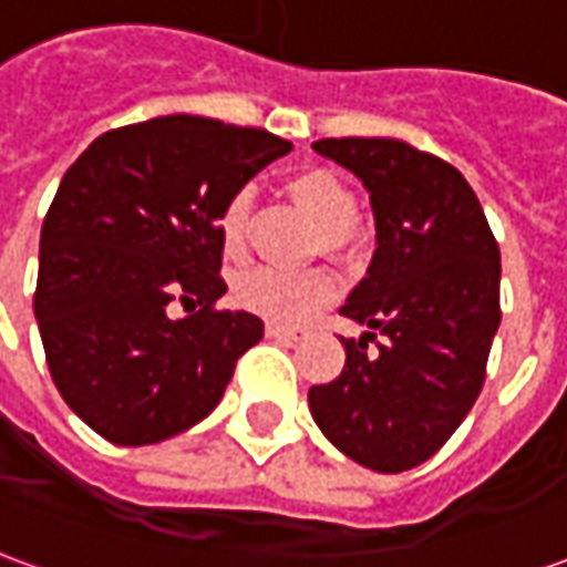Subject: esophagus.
Segmentation results:
<instances>
[{
	"mask_svg": "<svg viewBox=\"0 0 567 567\" xmlns=\"http://www.w3.org/2000/svg\"><path fill=\"white\" fill-rule=\"evenodd\" d=\"M267 337L282 340V343H297L303 337V328H285V324H267Z\"/></svg>",
	"mask_w": 567,
	"mask_h": 567,
	"instance_id": "34e87169",
	"label": "esophagus"
}]
</instances>
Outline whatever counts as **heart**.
I'll return each mask as SVG.
<instances>
[{
	"label": "heart",
	"mask_w": 567,
	"mask_h": 567,
	"mask_svg": "<svg viewBox=\"0 0 567 567\" xmlns=\"http://www.w3.org/2000/svg\"><path fill=\"white\" fill-rule=\"evenodd\" d=\"M285 194L309 221L319 224L321 248L333 258H355L361 246V227L355 221V194L331 169H303L285 182ZM248 218L251 197L239 190L218 212V243L227 260H239L248 246ZM337 297V279L328 270H258L243 272L234 282V300L239 307L272 321V324H300L331 307Z\"/></svg>",
	"instance_id": "b5f03b06"
}]
</instances>
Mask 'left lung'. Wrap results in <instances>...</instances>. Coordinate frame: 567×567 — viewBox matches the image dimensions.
I'll return each instance as SVG.
<instances>
[{"instance_id":"obj_1","label":"left lung","mask_w":567,"mask_h":567,"mask_svg":"<svg viewBox=\"0 0 567 567\" xmlns=\"http://www.w3.org/2000/svg\"><path fill=\"white\" fill-rule=\"evenodd\" d=\"M368 187L377 251L343 316L368 324L346 340V368L309 389L321 434L352 462L401 474L462 425L486 382L501 324V251L474 187L452 163L401 140H319ZM380 332V353L367 340Z\"/></svg>"}]
</instances>
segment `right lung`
<instances>
[{
	"mask_svg": "<svg viewBox=\"0 0 567 567\" xmlns=\"http://www.w3.org/2000/svg\"><path fill=\"white\" fill-rule=\"evenodd\" d=\"M291 142L215 117L117 127L72 163L44 215L35 321L56 392L117 446L182 434L221 401L264 337L218 309V212ZM198 300L185 320L165 307Z\"/></svg>",
	"mask_w": 567,
	"mask_h": 567,
	"instance_id": "1",
	"label": "right lung"
}]
</instances>
